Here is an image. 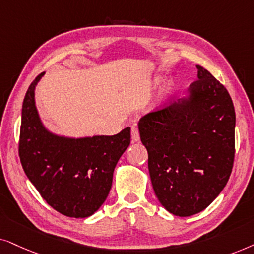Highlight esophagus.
I'll list each match as a JSON object with an SVG mask.
<instances>
[{
    "label": "esophagus",
    "instance_id": "34e87169",
    "mask_svg": "<svg viewBox=\"0 0 254 254\" xmlns=\"http://www.w3.org/2000/svg\"><path fill=\"white\" fill-rule=\"evenodd\" d=\"M131 138H132L133 141H138L139 140V130H138L137 125H132L131 127Z\"/></svg>",
    "mask_w": 254,
    "mask_h": 254
}]
</instances>
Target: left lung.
Wrapping results in <instances>:
<instances>
[{
  "mask_svg": "<svg viewBox=\"0 0 254 254\" xmlns=\"http://www.w3.org/2000/svg\"><path fill=\"white\" fill-rule=\"evenodd\" d=\"M196 67L191 97L152 111L138 123L155 195L180 217L204 210L217 197L235 160L231 96L207 69Z\"/></svg>",
  "mask_w": 254,
  "mask_h": 254,
  "instance_id": "left-lung-1",
  "label": "left lung"
}]
</instances>
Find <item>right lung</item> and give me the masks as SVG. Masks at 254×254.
Here are the masks:
<instances>
[{"label":"right lung","mask_w":254,"mask_h":254,"mask_svg":"<svg viewBox=\"0 0 254 254\" xmlns=\"http://www.w3.org/2000/svg\"><path fill=\"white\" fill-rule=\"evenodd\" d=\"M30 84L22 108L18 154L26 177L54 210L68 217L93 215L109 194L117 161L130 145V127L115 136L68 139L40 123Z\"/></svg>","instance_id":"add662e5"}]
</instances>
